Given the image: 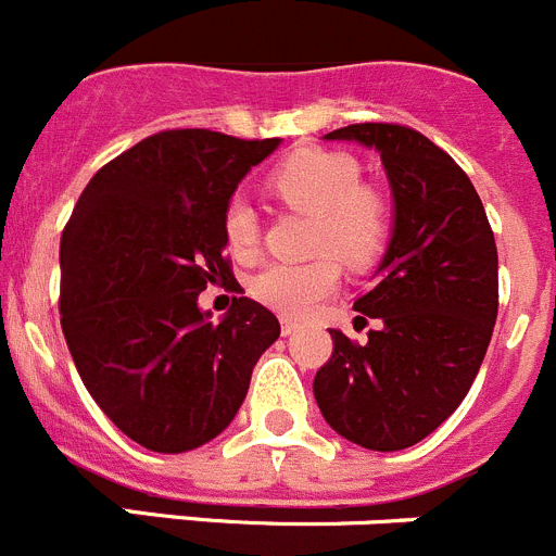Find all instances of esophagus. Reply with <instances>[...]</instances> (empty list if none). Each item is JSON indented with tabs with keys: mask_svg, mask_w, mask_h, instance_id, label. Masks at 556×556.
I'll use <instances>...</instances> for the list:
<instances>
[{
	"mask_svg": "<svg viewBox=\"0 0 556 556\" xmlns=\"http://www.w3.org/2000/svg\"><path fill=\"white\" fill-rule=\"evenodd\" d=\"M294 330H298V323H294V319H289V317H281V333L292 336Z\"/></svg>",
	"mask_w": 556,
	"mask_h": 556,
	"instance_id": "obj_1",
	"label": "esophagus"
}]
</instances>
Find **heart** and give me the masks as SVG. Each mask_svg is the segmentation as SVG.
<instances>
[{
    "label": "heart",
    "instance_id": "b5f03b06",
    "mask_svg": "<svg viewBox=\"0 0 556 556\" xmlns=\"http://www.w3.org/2000/svg\"><path fill=\"white\" fill-rule=\"evenodd\" d=\"M269 187L289 206L314 215L312 253L317 258L267 264L253 275L248 289L258 303L283 317H305L339 289V262L350 269L378 262L391 237V208L383 192L361 185V162L341 151H294L275 167ZM223 239L237 258L256 253V212L242 198H231L223 208Z\"/></svg>",
    "mask_w": 556,
    "mask_h": 556
}]
</instances>
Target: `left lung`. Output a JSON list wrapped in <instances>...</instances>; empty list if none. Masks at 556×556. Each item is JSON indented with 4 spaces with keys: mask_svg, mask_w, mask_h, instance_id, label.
Listing matches in <instances>:
<instances>
[{
    "mask_svg": "<svg viewBox=\"0 0 556 556\" xmlns=\"http://www.w3.org/2000/svg\"><path fill=\"white\" fill-rule=\"evenodd\" d=\"M325 140L380 151L394 192V233L380 278L355 300L378 319L369 341L330 330L314 378L325 421L353 444L396 452L455 414L480 371L498 312V256L485 206L463 167L400 124H350Z\"/></svg>",
    "mask_w": 556,
    "mask_h": 556,
    "instance_id": "1",
    "label": "left lung"
}]
</instances>
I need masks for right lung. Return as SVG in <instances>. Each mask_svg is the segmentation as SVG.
Here are the masks:
<instances>
[{"instance_id": "1", "label": "right lung", "mask_w": 556, "mask_h": 556, "mask_svg": "<svg viewBox=\"0 0 556 556\" xmlns=\"http://www.w3.org/2000/svg\"><path fill=\"white\" fill-rule=\"evenodd\" d=\"M278 137L167 129L106 162L60 239V325L81 383L121 432L151 452L220 435L258 355L281 336L269 308L233 298L223 323L198 308L233 281L223 208Z\"/></svg>"}]
</instances>
